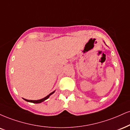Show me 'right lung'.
<instances>
[{
    "mask_svg": "<svg viewBox=\"0 0 130 130\" xmlns=\"http://www.w3.org/2000/svg\"><path fill=\"white\" fill-rule=\"evenodd\" d=\"M54 93V91H53L51 93H50V94H48L47 96L45 97V98H43V99H40V100H37V101H32V100H27V99H24L25 101H26L27 102H29L34 103V104H39V103H41V102H43L44 101H45V100L47 99L48 98H49V97L51 96V94H53Z\"/></svg>",
    "mask_w": 130,
    "mask_h": 130,
    "instance_id": "add662e5",
    "label": "right lung"
}]
</instances>
